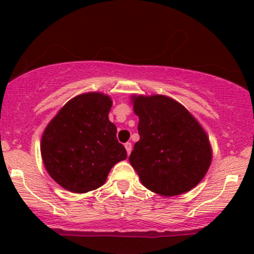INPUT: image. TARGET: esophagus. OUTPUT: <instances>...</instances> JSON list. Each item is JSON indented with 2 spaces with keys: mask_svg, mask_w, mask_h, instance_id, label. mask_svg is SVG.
I'll use <instances>...</instances> for the list:
<instances>
[{
  "mask_svg": "<svg viewBox=\"0 0 254 254\" xmlns=\"http://www.w3.org/2000/svg\"><path fill=\"white\" fill-rule=\"evenodd\" d=\"M124 147H125V149H127V155H129V154L131 153V150H132V144H131L130 142H127V143L124 144Z\"/></svg>",
  "mask_w": 254,
  "mask_h": 254,
  "instance_id": "34e87169",
  "label": "esophagus"
}]
</instances>
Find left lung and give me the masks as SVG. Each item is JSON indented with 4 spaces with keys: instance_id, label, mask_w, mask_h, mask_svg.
Listing matches in <instances>:
<instances>
[{
    "instance_id": "1",
    "label": "left lung",
    "mask_w": 254,
    "mask_h": 254,
    "mask_svg": "<svg viewBox=\"0 0 254 254\" xmlns=\"http://www.w3.org/2000/svg\"><path fill=\"white\" fill-rule=\"evenodd\" d=\"M139 141L129 161L148 190L161 196L190 191L211 164L205 131L182 104L165 95H133Z\"/></svg>"
}]
</instances>
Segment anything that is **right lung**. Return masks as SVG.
<instances>
[{
	"label": "right lung",
	"mask_w": 254,
	"mask_h": 254,
	"mask_svg": "<svg viewBox=\"0 0 254 254\" xmlns=\"http://www.w3.org/2000/svg\"><path fill=\"white\" fill-rule=\"evenodd\" d=\"M112 100L101 93H84L69 100L44 131L40 151L50 177L74 193L100 188L111 168L127 159L109 121Z\"/></svg>",
	"instance_id": "right-lung-1"
}]
</instances>
